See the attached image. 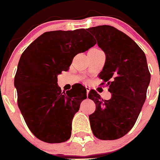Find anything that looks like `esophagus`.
<instances>
[{
	"label": "esophagus",
	"instance_id": "obj_1",
	"mask_svg": "<svg viewBox=\"0 0 160 160\" xmlns=\"http://www.w3.org/2000/svg\"><path fill=\"white\" fill-rule=\"evenodd\" d=\"M86 90H87V94H88V93H89L90 90H91V88H90V87L88 86V85H86Z\"/></svg>",
	"mask_w": 160,
	"mask_h": 160
}]
</instances>
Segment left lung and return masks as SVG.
Instances as JSON below:
<instances>
[{
	"label": "left lung",
	"instance_id": "8db88e82",
	"mask_svg": "<svg viewBox=\"0 0 160 160\" xmlns=\"http://www.w3.org/2000/svg\"><path fill=\"white\" fill-rule=\"evenodd\" d=\"M105 54L99 78L109 86V100L91 90L88 98L96 109L89 116L92 132L101 140H116L128 134L137 121L146 99L150 82L146 57L141 48L124 32L111 26L88 29Z\"/></svg>",
	"mask_w": 160,
	"mask_h": 160
}]
</instances>
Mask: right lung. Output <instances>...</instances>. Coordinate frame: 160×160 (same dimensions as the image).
<instances>
[{"instance_id": "right-lung-1", "label": "right lung", "mask_w": 160, "mask_h": 160, "mask_svg": "<svg viewBox=\"0 0 160 160\" xmlns=\"http://www.w3.org/2000/svg\"><path fill=\"white\" fill-rule=\"evenodd\" d=\"M87 30L44 32L20 57L15 76L18 106L31 132L44 142L69 140L72 118L87 98L80 83L66 92L57 84V76L69 70L74 57L96 44Z\"/></svg>"}]
</instances>
